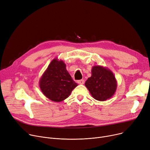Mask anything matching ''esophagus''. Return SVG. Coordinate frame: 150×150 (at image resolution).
<instances>
[{
  "instance_id": "esophagus-1",
  "label": "esophagus",
  "mask_w": 150,
  "mask_h": 150,
  "mask_svg": "<svg viewBox=\"0 0 150 150\" xmlns=\"http://www.w3.org/2000/svg\"><path fill=\"white\" fill-rule=\"evenodd\" d=\"M77 83L79 85H83L85 83V80H79V81L77 82Z\"/></svg>"
}]
</instances>
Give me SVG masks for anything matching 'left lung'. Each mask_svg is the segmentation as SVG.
Wrapping results in <instances>:
<instances>
[{
    "label": "left lung",
    "instance_id": "obj_1",
    "mask_svg": "<svg viewBox=\"0 0 150 150\" xmlns=\"http://www.w3.org/2000/svg\"><path fill=\"white\" fill-rule=\"evenodd\" d=\"M94 99L103 101L110 98L116 92L117 81L112 71L107 67L94 65L91 76L85 83Z\"/></svg>",
    "mask_w": 150,
    "mask_h": 150
}]
</instances>
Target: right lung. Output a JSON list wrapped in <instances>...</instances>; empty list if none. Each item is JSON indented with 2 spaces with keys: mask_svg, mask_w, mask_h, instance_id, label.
Instances as JSON below:
<instances>
[{
  "mask_svg": "<svg viewBox=\"0 0 150 150\" xmlns=\"http://www.w3.org/2000/svg\"><path fill=\"white\" fill-rule=\"evenodd\" d=\"M42 94L54 102H61L71 94L77 86L66 69V65L57 57L53 59L39 80Z\"/></svg>",
  "mask_w": 150,
  "mask_h": 150,
  "instance_id": "1",
  "label": "right lung"
}]
</instances>
